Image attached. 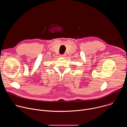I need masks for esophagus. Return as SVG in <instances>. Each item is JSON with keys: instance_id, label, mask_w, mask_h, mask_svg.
I'll return each mask as SVG.
<instances>
[{"instance_id": "esophagus-1", "label": "esophagus", "mask_w": 127, "mask_h": 127, "mask_svg": "<svg viewBox=\"0 0 127 127\" xmlns=\"http://www.w3.org/2000/svg\"><path fill=\"white\" fill-rule=\"evenodd\" d=\"M66 56V54H63V55H60V57H62V58H65Z\"/></svg>"}]
</instances>
